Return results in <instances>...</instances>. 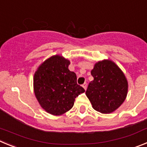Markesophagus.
<instances>
[{
  "label": "esophagus",
  "instance_id": "esophagus-1",
  "mask_svg": "<svg viewBox=\"0 0 147 147\" xmlns=\"http://www.w3.org/2000/svg\"><path fill=\"white\" fill-rule=\"evenodd\" d=\"M82 87H83V88H84V89L86 90L87 89V83L86 82L84 83V84L82 85Z\"/></svg>",
  "mask_w": 147,
  "mask_h": 147
}]
</instances>
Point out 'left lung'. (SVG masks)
Returning a JSON list of instances; mask_svg holds the SVG:
<instances>
[{"mask_svg": "<svg viewBox=\"0 0 147 147\" xmlns=\"http://www.w3.org/2000/svg\"><path fill=\"white\" fill-rule=\"evenodd\" d=\"M93 80L89 83L86 96L93 108L102 113H110L124 102L128 82L124 73L109 59L96 63L91 71Z\"/></svg>", "mask_w": 147, "mask_h": 147, "instance_id": "8db88e82", "label": "left lung"}]
</instances>
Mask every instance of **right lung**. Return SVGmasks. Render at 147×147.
<instances>
[{
	"instance_id": "add662e5",
	"label": "right lung",
	"mask_w": 147,
	"mask_h": 147,
	"mask_svg": "<svg viewBox=\"0 0 147 147\" xmlns=\"http://www.w3.org/2000/svg\"><path fill=\"white\" fill-rule=\"evenodd\" d=\"M70 61L62 56L51 57L39 66L34 76V90L40 106L49 113L60 115L71 110L75 98L85 91L70 71Z\"/></svg>"
}]
</instances>
